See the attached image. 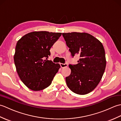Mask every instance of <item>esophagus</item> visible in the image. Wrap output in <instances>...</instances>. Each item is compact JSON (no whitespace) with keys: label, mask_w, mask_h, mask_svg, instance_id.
<instances>
[{"label":"esophagus","mask_w":121,"mask_h":121,"mask_svg":"<svg viewBox=\"0 0 121 121\" xmlns=\"http://www.w3.org/2000/svg\"><path fill=\"white\" fill-rule=\"evenodd\" d=\"M61 67L62 68H66L68 66V64L67 63H65V64H63V63H60Z\"/></svg>","instance_id":"1"}]
</instances>
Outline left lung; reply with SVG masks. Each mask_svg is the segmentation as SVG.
Instances as JSON below:
<instances>
[{"label": "left lung", "mask_w": 121, "mask_h": 121, "mask_svg": "<svg viewBox=\"0 0 121 121\" xmlns=\"http://www.w3.org/2000/svg\"><path fill=\"white\" fill-rule=\"evenodd\" d=\"M62 35L72 55L79 56L77 65H69L71 73L65 78L66 85L75 94H88L98 85L106 69L103 45L87 33H63Z\"/></svg>", "instance_id": "1"}]
</instances>
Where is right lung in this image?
<instances>
[{"mask_svg":"<svg viewBox=\"0 0 121 121\" xmlns=\"http://www.w3.org/2000/svg\"><path fill=\"white\" fill-rule=\"evenodd\" d=\"M61 33L34 31L27 33L17 41L14 61L20 78L27 88L39 91L51 84L60 68L59 63L46 60L50 49Z\"/></svg>","mask_w":121,"mask_h":121,"instance_id":"1","label":"right lung"}]
</instances>
